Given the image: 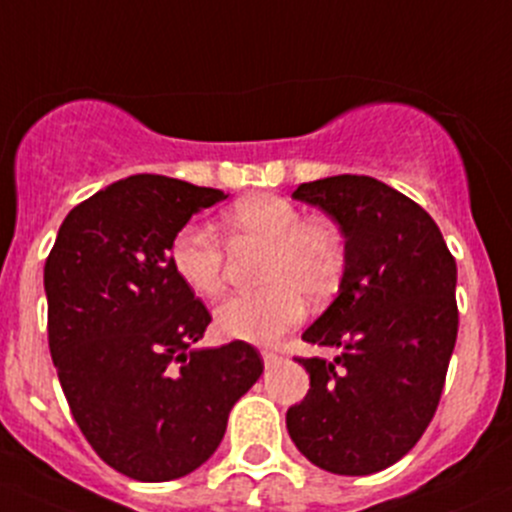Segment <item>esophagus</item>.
<instances>
[{
	"instance_id": "esophagus-1",
	"label": "esophagus",
	"mask_w": 512,
	"mask_h": 512,
	"mask_svg": "<svg viewBox=\"0 0 512 512\" xmlns=\"http://www.w3.org/2000/svg\"><path fill=\"white\" fill-rule=\"evenodd\" d=\"M262 359H265V367L269 369V367H277V364L282 362V355H279V352H274V350H265V352H262Z\"/></svg>"
}]
</instances>
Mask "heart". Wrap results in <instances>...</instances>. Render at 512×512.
<instances>
[{"label": "heart", "mask_w": 512, "mask_h": 512, "mask_svg": "<svg viewBox=\"0 0 512 512\" xmlns=\"http://www.w3.org/2000/svg\"><path fill=\"white\" fill-rule=\"evenodd\" d=\"M233 250H262L260 291L230 296L216 308V328L226 338L269 345L301 323L308 301L338 291L347 269V238L333 218H306L279 194H252L221 213ZM170 267L201 299H216L226 282V250L211 230L182 226L170 240Z\"/></svg>", "instance_id": "heart-1"}]
</instances>
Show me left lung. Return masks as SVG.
<instances>
[{"label":"left lung","mask_w":512,"mask_h":512,"mask_svg":"<svg viewBox=\"0 0 512 512\" xmlns=\"http://www.w3.org/2000/svg\"><path fill=\"white\" fill-rule=\"evenodd\" d=\"M291 196L342 228L347 269L301 335L340 355L296 357L311 389L286 428L308 462L367 476L411 452L437 411L459 328L457 262L430 213L374 177L316 179Z\"/></svg>","instance_id":"1"}]
</instances>
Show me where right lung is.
Instances as JSON below:
<instances>
[{
	"mask_svg": "<svg viewBox=\"0 0 512 512\" xmlns=\"http://www.w3.org/2000/svg\"><path fill=\"white\" fill-rule=\"evenodd\" d=\"M226 199L160 174L109 184L67 213L46 260L48 345L72 418L136 481L199 469L265 362L243 340L194 350L209 308L170 267V240Z\"/></svg>",
	"mask_w": 512,
	"mask_h": 512,
	"instance_id": "obj_1",
	"label": "right lung"
}]
</instances>
